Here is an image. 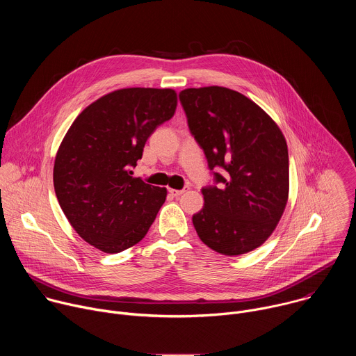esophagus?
I'll use <instances>...</instances> for the list:
<instances>
[{"label": "esophagus", "mask_w": 356, "mask_h": 356, "mask_svg": "<svg viewBox=\"0 0 356 356\" xmlns=\"http://www.w3.org/2000/svg\"><path fill=\"white\" fill-rule=\"evenodd\" d=\"M188 190V187L186 186L184 188H181V190H176V188H169V193L173 195V197H179V195H181L184 191H187Z\"/></svg>", "instance_id": "obj_1"}]
</instances>
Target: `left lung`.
Segmentation results:
<instances>
[{
  "label": "left lung",
  "mask_w": 356,
  "mask_h": 356,
  "mask_svg": "<svg viewBox=\"0 0 356 356\" xmlns=\"http://www.w3.org/2000/svg\"><path fill=\"white\" fill-rule=\"evenodd\" d=\"M191 135L204 150L214 184L201 188L193 216L200 239L228 257L261 246L289 197V154L275 121L243 94L218 86L179 94ZM225 170L221 175L213 169Z\"/></svg>",
  "instance_id": "obj_1"
}]
</instances>
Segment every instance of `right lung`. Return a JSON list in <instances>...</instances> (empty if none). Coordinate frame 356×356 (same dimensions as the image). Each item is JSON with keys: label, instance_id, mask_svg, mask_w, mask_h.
<instances>
[{"label": "right lung", "instance_id": "obj_1", "mask_svg": "<svg viewBox=\"0 0 356 356\" xmlns=\"http://www.w3.org/2000/svg\"><path fill=\"white\" fill-rule=\"evenodd\" d=\"M177 106L172 88H122L98 98L72 124L58 150L54 184L74 231L106 253L138 243L166 188L132 177L143 146Z\"/></svg>", "mask_w": 356, "mask_h": 356}]
</instances>
